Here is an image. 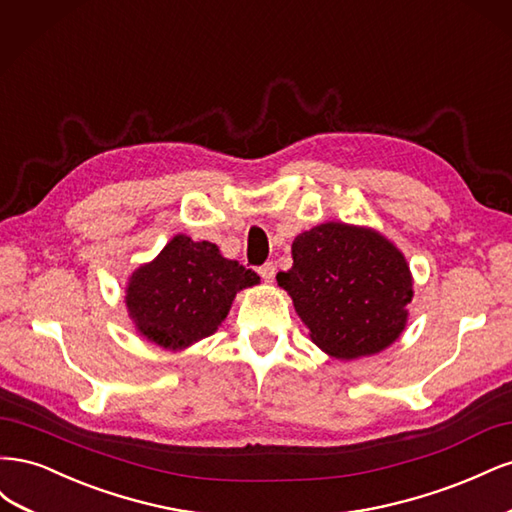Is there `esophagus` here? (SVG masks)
I'll return each instance as SVG.
<instances>
[{"instance_id": "1", "label": "esophagus", "mask_w": 512, "mask_h": 512, "mask_svg": "<svg viewBox=\"0 0 512 512\" xmlns=\"http://www.w3.org/2000/svg\"><path fill=\"white\" fill-rule=\"evenodd\" d=\"M258 273H260L262 280H265L267 284H271L273 277H275V265H273V262H265V265L258 269Z\"/></svg>"}]
</instances>
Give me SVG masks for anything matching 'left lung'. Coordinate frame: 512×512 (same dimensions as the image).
Masks as SVG:
<instances>
[{
	"label": "left lung",
	"instance_id": "1",
	"mask_svg": "<svg viewBox=\"0 0 512 512\" xmlns=\"http://www.w3.org/2000/svg\"><path fill=\"white\" fill-rule=\"evenodd\" d=\"M280 284L312 342L350 361L389 348L406 329L410 267L380 232L344 222L305 230L292 241V267Z\"/></svg>",
	"mask_w": 512,
	"mask_h": 512
}]
</instances>
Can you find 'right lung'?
<instances>
[{
	"label": "right lung",
	"mask_w": 512,
	"mask_h": 512,
	"mask_svg": "<svg viewBox=\"0 0 512 512\" xmlns=\"http://www.w3.org/2000/svg\"><path fill=\"white\" fill-rule=\"evenodd\" d=\"M260 277L220 254L218 245L177 235L126 288V307L136 331L166 350H183L218 331L237 292Z\"/></svg>",
	"instance_id": "right-lung-1"
}]
</instances>
